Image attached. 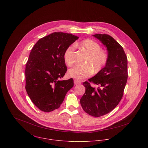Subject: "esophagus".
Instances as JSON below:
<instances>
[{
	"label": "esophagus",
	"instance_id": "esophagus-1",
	"mask_svg": "<svg viewBox=\"0 0 148 148\" xmlns=\"http://www.w3.org/2000/svg\"><path fill=\"white\" fill-rule=\"evenodd\" d=\"M74 83L75 84H81L82 82L77 80H74Z\"/></svg>",
	"mask_w": 148,
	"mask_h": 148
}]
</instances>
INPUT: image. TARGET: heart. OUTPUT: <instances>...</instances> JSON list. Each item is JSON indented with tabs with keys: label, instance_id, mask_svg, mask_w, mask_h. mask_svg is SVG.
<instances>
[{
	"label": "heart",
	"instance_id": "b5f03b06",
	"mask_svg": "<svg viewBox=\"0 0 148 148\" xmlns=\"http://www.w3.org/2000/svg\"><path fill=\"white\" fill-rule=\"evenodd\" d=\"M88 55L85 62L86 65H75L69 69L68 75L76 80H83L90 76L93 71L95 73L100 72L108 63L109 54L104 49H102L99 42L91 39L83 40L77 44ZM75 46L70 45L64 52L65 63L71 66L75 62Z\"/></svg>",
	"mask_w": 148,
	"mask_h": 148
}]
</instances>
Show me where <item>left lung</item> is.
Masks as SVG:
<instances>
[{"mask_svg": "<svg viewBox=\"0 0 148 148\" xmlns=\"http://www.w3.org/2000/svg\"><path fill=\"white\" fill-rule=\"evenodd\" d=\"M107 47L109 59L106 67L83 84L85 92L80 99L83 110L88 114L99 117L112 111L121 101L127 79V59L123 47L111 36L96 34ZM90 83L99 86L93 88Z\"/></svg>", "mask_w": 148, "mask_h": 148, "instance_id": "obj_1", "label": "left lung"}]
</instances>
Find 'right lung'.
I'll return each instance as SVG.
<instances>
[{
  "label": "right lung",
  "mask_w": 148,
  "mask_h": 148,
  "mask_svg": "<svg viewBox=\"0 0 148 148\" xmlns=\"http://www.w3.org/2000/svg\"><path fill=\"white\" fill-rule=\"evenodd\" d=\"M79 39L71 34L53 32L33 47L26 63L25 89L35 106L44 112L60 107L73 86L72 78L60 80L67 71L65 49Z\"/></svg>",
  "instance_id": "obj_1"
}]
</instances>
